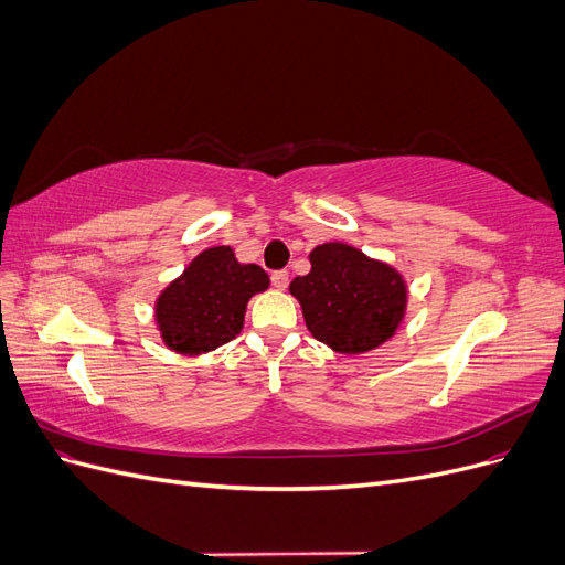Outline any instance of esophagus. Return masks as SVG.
I'll use <instances>...</instances> for the list:
<instances>
[{
    "instance_id": "1",
    "label": "esophagus",
    "mask_w": 565,
    "mask_h": 565,
    "mask_svg": "<svg viewBox=\"0 0 565 565\" xmlns=\"http://www.w3.org/2000/svg\"><path fill=\"white\" fill-rule=\"evenodd\" d=\"M270 282H273V287L285 289V287H287V282H289L287 270H273V273H270Z\"/></svg>"
}]
</instances>
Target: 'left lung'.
<instances>
[{"instance_id":"8db88e82","label":"left lung","mask_w":565,"mask_h":565,"mask_svg":"<svg viewBox=\"0 0 565 565\" xmlns=\"http://www.w3.org/2000/svg\"><path fill=\"white\" fill-rule=\"evenodd\" d=\"M306 328L337 353H365L396 332L407 289L391 266L351 245L328 243L311 252V273L289 285Z\"/></svg>"}]
</instances>
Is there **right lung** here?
<instances>
[{
	"label": "right lung",
	"mask_w": 565,
	"mask_h": 565,
	"mask_svg": "<svg viewBox=\"0 0 565 565\" xmlns=\"http://www.w3.org/2000/svg\"><path fill=\"white\" fill-rule=\"evenodd\" d=\"M266 287L262 266L241 264L231 247L204 249L156 303L164 344L191 355L228 344L243 330L249 297Z\"/></svg>",
	"instance_id": "obj_1"
}]
</instances>
